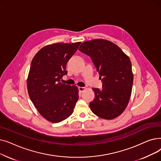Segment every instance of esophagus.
I'll return each mask as SVG.
<instances>
[{"instance_id":"esophagus-1","label":"esophagus","mask_w":161,"mask_h":161,"mask_svg":"<svg viewBox=\"0 0 161 161\" xmlns=\"http://www.w3.org/2000/svg\"><path fill=\"white\" fill-rule=\"evenodd\" d=\"M78 90H79L80 92H82L83 91L86 90V87H78Z\"/></svg>"}]
</instances>
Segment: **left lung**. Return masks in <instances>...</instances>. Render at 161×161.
Instances as JSON below:
<instances>
[{
    "instance_id": "left-lung-1",
    "label": "left lung",
    "mask_w": 161,
    "mask_h": 161,
    "mask_svg": "<svg viewBox=\"0 0 161 161\" xmlns=\"http://www.w3.org/2000/svg\"><path fill=\"white\" fill-rule=\"evenodd\" d=\"M89 56L103 83V88H93L95 97L89 103L91 111L105 119L120 115L131 95L133 74L129 57L113 42L95 39L83 42L79 47Z\"/></svg>"
}]
</instances>
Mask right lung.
I'll return each instance as SVG.
<instances>
[{
  "mask_svg": "<svg viewBox=\"0 0 161 161\" xmlns=\"http://www.w3.org/2000/svg\"><path fill=\"white\" fill-rule=\"evenodd\" d=\"M81 42L57 43L42 47L32 58L27 79L29 97L42 116L61 122L74 112L79 98L75 86L62 83L66 66Z\"/></svg>",
  "mask_w": 161,
  "mask_h": 161,
  "instance_id": "right-lung-1",
  "label": "right lung"
}]
</instances>
